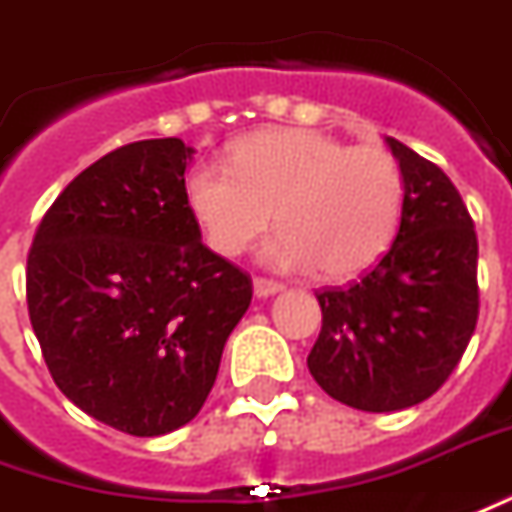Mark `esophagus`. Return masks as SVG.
I'll use <instances>...</instances> for the list:
<instances>
[{
	"label": "esophagus",
	"mask_w": 512,
	"mask_h": 512,
	"mask_svg": "<svg viewBox=\"0 0 512 512\" xmlns=\"http://www.w3.org/2000/svg\"><path fill=\"white\" fill-rule=\"evenodd\" d=\"M282 285L274 280H263V277H257L255 280V296L257 299H268V296H274V293H280Z\"/></svg>",
	"instance_id": "obj_1"
}]
</instances>
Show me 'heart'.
<instances>
[{"label": "heart", "mask_w": 512, "mask_h": 512, "mask_svg": "<svg viewBox=\"0 0 512 512\" xmlns=\"http://www.w3.org/2000/svg\"><path fill=\"white\" fill-rule=\"evenodd\" d=\"M227 166L199 163L182 196L205 244L238 257L277 221L260 260L277 271L318 266L355 280L391 249L405 216V174L382 146H352L321 130L266 127L230 146Z\"/></svg>", "instance_id": "b5f03b06"}]
</instances>
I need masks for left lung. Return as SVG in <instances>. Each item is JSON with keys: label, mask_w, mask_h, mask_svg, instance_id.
<instances>
[{"label": "left lung", "mask_w": 512, "mask_h": 512, "mask_svg": "<svg viewBox=\"0 0 512 512\" xmlns=\"http://www.w3.org/2000/svg\"><path fill=\"white\" fill-rule=\"evenodd\" d=\"M405 216L363 280L316 293L321 332L313 380L366 413L405 410L441 388L477 327V232L452 180L396 138Z\"/></svg>", "instance_id": "1"}]
</instances>
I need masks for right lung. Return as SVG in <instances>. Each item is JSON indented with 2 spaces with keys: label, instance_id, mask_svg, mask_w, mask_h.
<instances>
[{
  "label": "right lung",
  "instance_id": "1",
  "mask_svg": "<svg viewBox=\"0 0 512 512\" xmlns=\"http://www.w3.org/2000/svg\"><path fill=\"white\" fill-rule=\"evenodd\" d=\"M194 149L135 141L77 174L35 232L27 307L57 388L138 438L202 410L252 280L202 244L182 185Z\"/></svg>",
  "mask_w": 512,
  "mask_h": 512
}]
</instances>
